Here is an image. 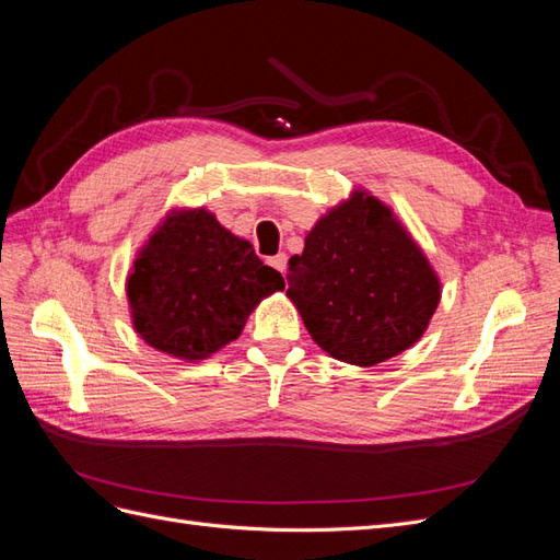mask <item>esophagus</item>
Here are the masks:
<instances>
[{
	"label": "esophagus",
	"instance_id": "34e87169",
	"mask_svg": "<svg viewBox=\"0 0 560 560\" xmlns=\"http://www.w3.org/2000/svg\"><path fill=\"white\" fill-rule=\"evenodd\" d=\"M270 266H273L276 270H280V273L284 276V270H287V254H276V257H270Z\"/></svg>",
	"mask_w": 560,
	"mask_h": 560
}]
</instances>
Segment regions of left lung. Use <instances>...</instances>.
<instances>
[{"label":"left lung","mask_w":560,"mask_h":560,"mask_svg":"<svg viewBox=\"0 0 560 560\" xmlns=\"http://www.w3.org/2000/svg\"><path fill=\"white\" fill-rule=\"evenodd\" d=\"M290 299L331 358L374 366L413 346L439 303V280L381 200L358 194L322 217L290 259Z\"/></svg>","instance_id":"1"}]
</instances>
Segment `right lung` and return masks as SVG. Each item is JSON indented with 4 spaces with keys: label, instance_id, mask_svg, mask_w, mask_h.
<instances>
[{
    "label": "right lung",
    "instance_id": "1",
    "mask_svg": "<svg viewBox=\"0 0 560 560\" xmlns=\"http://www.w3.org/2000/svg\"><path fill=\"white\" fill-rule=\"evenodd\" d=\"M278 290V270L206 210L165 219L128 278L135 329L179 360H202L231 343L252 308Z\"/></svg>",
    "mask_w": 560,
    "mask_h": 560
}]
</instances>
